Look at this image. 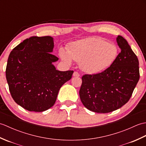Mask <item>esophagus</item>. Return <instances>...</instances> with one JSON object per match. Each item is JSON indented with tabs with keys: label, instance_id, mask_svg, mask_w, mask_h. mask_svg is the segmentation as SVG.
<instances>
[{
	"label": "esophagus",
	"instance_id": "1",
	"mask_svg": "<svg viewBox=\"0 0 146 146\" xmlns=\"http://www.w3.org/2000/svg\"><path fill=\"white\" fill-rule=\"evenodd\" d=\"M73 76H80L79 73L77 72V71H75V72L73 73Z\"/></svg>",
	"mask_w": 146,
	"mask_h": 146
}]
</instances>
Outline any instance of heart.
<instances>
[{
    "label": "heart",
    "mask_w": 146,
    "mask_h": 146,
    "mask_svg": "<svg viewBox=\"0 0 146 146\" xmlns=\"http://www.w3.org/2000/svg\"><path fill=\"white\" fill-rule=\"evenodd\" d=\"M119 48L112 42L98 38H89L71 43L67 52L60 51V56L65 63H71V59L78 62L85 73L96 74L104 71L117 58Z\"/></svg>",
    "instance_id": "b5f03b06"
}]
</instances>
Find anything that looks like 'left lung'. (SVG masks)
<instances>
[{
	"instance_id": "left-lung-1",
	"label": "left lung",
	"mask_w": 146,
	"mask_h": 146,
	"mask_svg": "<svg viewBox=\"0 0 146 146\" xmlns=\"http://www.w3.org/2000/svg\"><path fill=\"white\" fill-rule=\"evenodd\" d=\"M116 40L121 51L113 63L100 73L82 78L80 99L94 112H111L127 103L140 77L137 56L122 36Z\"/></svg>"
}]
</instances>
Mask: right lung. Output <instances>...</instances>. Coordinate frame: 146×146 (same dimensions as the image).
<instances>
[{"mask_svg":"<svg viewBox=\"0 0 146 146\" xmlns=\"http://www.w3.org/2000/svg\"><path fill=\"white\" fill-rule=\"evenodd\" d=\"M51 36H33L15 47L8 58L5 75L15 103L31 111H43L55 104L60 88L74 71H61L52 64Z\"/></svg>","mask_w":146,"mask_h":146,"instance_id":"right-lung-1","label":"right lung"}]
</instances>
